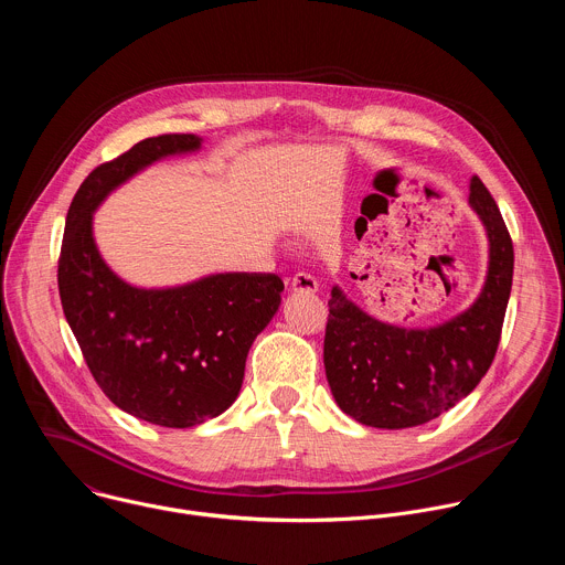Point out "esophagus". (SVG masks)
<instances>
[{
    "label": "esophagus",
    "mask_w": 565,
    "mask_h": 565,
    "mask_svg": "<svg viewBox=\"0 0 565 565\" xmlns=\"http://www.w3.org/2000/svg\"><path fill=\"white\" fill-rule=\"evenodd\" d=\"M290 288L295 292H315L317 290V279L310 273H297L290 279Z\"/></svg>",
    "instance_id": "esophagus-1"
}]
</instances>
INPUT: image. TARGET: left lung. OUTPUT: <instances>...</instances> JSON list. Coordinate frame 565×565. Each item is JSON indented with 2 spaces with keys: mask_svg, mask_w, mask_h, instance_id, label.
<instances>
[{
  "mask_svg": "<svg viewBox=\"0 0 565 565\" xmlns=\"http://www.w3.org/2000/svg\"><path fill=\"white\" fill-rule=\"evenodd\" d=\"M469 203L490 238L488 279L478 299L434 329L373 319L340 288L329 299L324 366L340 409L366 427L425 425L467 397L497 355L512 290L514 248L497 201L478 177Z\"/></svg>",
  "mask_w": 565,
  "mask_h": 565,
  "instance_id": "obj_1",
  "label": "left lung"
}]
</instances>
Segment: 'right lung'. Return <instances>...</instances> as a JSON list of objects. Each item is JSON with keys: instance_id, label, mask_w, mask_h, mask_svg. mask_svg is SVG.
<instances>
[{"instance_id": "1", "label": "right lung", "mask_w": 565, "mask_h": 565, "mask_svg": "<svg viewBox=\"0 0 565 565\" xmlns=\"http://www.w3.org/2000/svg\"><path fill=\"white\" fill-rule=\"evenodd\" d=\"M199 147L194 134H163L98 166L71 201L57 262L64 317L98 386L118 409L172 429L216 418L236 399L284 281L225 273L179 288H134L103 262L92 218L111 190L153 160Z\"/></svg>"}]
</instances>
